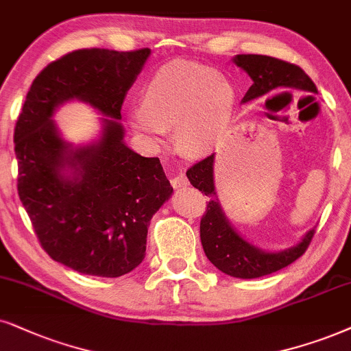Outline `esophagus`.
<instances>
[{
	"instance_id": "34e87169",
	"label": "esophagus",
	"mask_w": 351,
	"mask_h": 351,
	"mask_svg": "<svg viewBox=\"0 0 351 351\" xmlns=\"http://www.w3.org/2000/svg\"><path fill=\"white\" fill-rule=\"evenodd\" d=\"M188 184H189V181H188V178H186V175H184L183 171L178 173V175L173 176V178H171V186L175 189L186 188V186H188Z\"/></svg>"
}]
</instances>
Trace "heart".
I'll return each mask as SVG.
<instances>
[{
	"mask_svg": "<svg viewBox=\"0 0 351 351\" xmlns=\"http://www.w3.org/2000/svg\"><path fill=\"white\" fill-rule=\"evenodd\" d=\"M234 104V88L221 74L204 64L173 61L149 79L143 104L128 112V123L154 145L165 143L167 130L175 126L180 149L201 155L227 134Z\"/></svg>",
	"mask_w": 351,
	"mask_h": 351,
	"instance_id": "obj_1",
	"label": "heart"
}]
</instances>
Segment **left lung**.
<instances>
[{"instance_id": "8db88e82", "label": "left lung", "mask_w": 351, "mask_h": 351, "mask_svg": "<svg viewBox=\"0 0 351 351\" xmlns=\"http://www.w3.org/2000/svg\"><path fill=\"white\" fill-rule=\"evenodd\" d=\"M233 63L251 77L252 86L241 104L261 99L277 88H298L317 94V88L300 66L264 55H237ZM215 155L204 158L186 171L194 188L210 197L207 212L201 220V243L207 259L220 272L237 278H257L277 272L304 254L314 237V228L301 238L295 246L282 251H265L237 232L220 206L214 183Z\"/></svg>"}]
</instances>
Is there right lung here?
I'll return each instance as SVG.
<instances>
[{"instance_id":"1","label":"right lung","mask_w":351,"mask_h":351,"mask_svg":"<svg viewBox=\"0 0 351 351\" xmlns=\"http://www.w3.org/2000/svg\"><path fill=\"white\" fill-rule=\"evenodd\" d=\"M149 48H86L53 61L35 77L14 130L17 193L43 250L86 275L121 277L145 257L147 228L173 188L157 157L124 143L121 105ZM77 99L102 114L99 137L74 146L52 114Z\"/></svg>"}]
</instances>
